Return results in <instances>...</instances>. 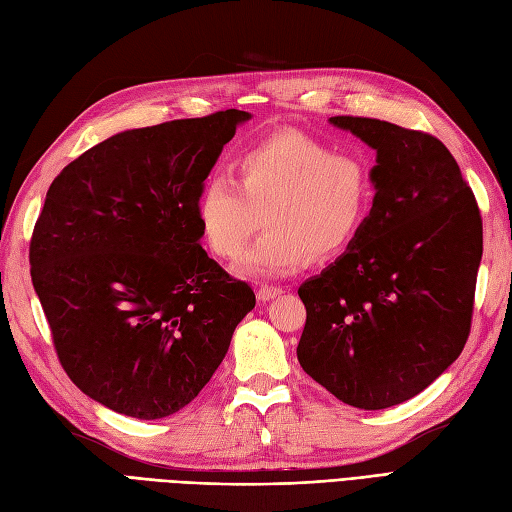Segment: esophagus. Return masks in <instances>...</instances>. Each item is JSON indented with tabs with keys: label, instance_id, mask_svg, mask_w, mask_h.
Returning a JSON list of instances; mask_svg holds the SVG:
<instances>
[{
	"label": "esophagus",
	"instance_id": "1",
	"mask_svg": "<svg viewBox=\"0 0 512 512\" xmlns=\"http://www.w3.org/2000/svg\"><path fill=\"white\" fill-rule=\"evenodd\" d=\"M284 293V290L280 286H273V284H262L258 288V299L260 301H269L273 297H280Z\"/></svg>",
	"mask_w": 512,
	"mask_h": 512
}]
</instances>
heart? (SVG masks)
<instances>
[{
    "mask_svg": "<svg viewBox=\"0 0 512 512\" xmlns=\"http://www.w3.org/2000/svg\"><path fill=\"white\" fill-rule=\"evenodd\" d=\"M232 181L211 176L196 196L204 245L222 260L243 256L262 226L267 232L245 256L241 273L273 278L301 269L310 256L342 252L362 230L372 204L368 163L297 131L271 133L243 148Z\"/></svg>",
    "mask_w": 512,
    "mask_h": 512,
    "instance_id": "1",
    "label": "heart"
}]
</instances>
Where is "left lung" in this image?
I'll list each match as a JSON object with an SVG mask.
<instances>
[{"instance_id": "obj_1", "label": "left lung", "mask_w": 512, "mask_h": 512, "mask_svg": "<svg viewBox=\"0 0 512 512\" xmlns=\"http://www.w3.org/2000/svg\"><path fill=\"white\" fill-rule=\"evenodd\" d=\"M329 122L377 150L375 198L347 252L299 286L297 359L342 403L375 411L420 394L461 355L482 219L437 137L377 118Z\"/></svg>"}]
</instances>
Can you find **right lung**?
<instances>
[{
    "mask_svg": "<svg viewBox=\"0 0 512 512\" xmlns=\"http://www.w3.org/2000/svg\"><path fill=\"white\" fill-rule=\"evenodd\" d=\"M226 109L131 129L53 178L30 241L32 282L77 388L140 420L200 394L256 295L200 245L196 196L241 122Z\"/></svg>",
    "mask_w": 512,
    "mask_h": 512,
    "instance_id": "1",
    "label": "right lung"
}]
</instances>
